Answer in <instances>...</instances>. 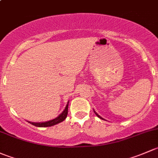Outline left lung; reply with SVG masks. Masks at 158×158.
I'll list each match as a JSON object with an SVG mask.
<instances>
[{
    "mask_svg": "<svg viewBox=\"0 0 158 158\" xmlns=\"http://www.w3.org/2000/svg\"><path fill=\"white\" fill-rule=\"evenodd\" d=\"M94 113H95V114H96V115H97V117H99V118H101V119H104V118H102V117L100 116V115H99L98 114H97V113H96V112L94 111ZM104 120H105V119H104Z\"/></svg>",
    "mask_w": 158,
    "mask_h": 158,
    "instance_id": "left-lung-1",
    "label": "left lung"
}]
</instances>
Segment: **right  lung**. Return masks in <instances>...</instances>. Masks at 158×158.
Listing matches in <instances>:
<instances>
[{"mask_svg": "<svg viewBox=\"0 0 158 158\" xmlns=\"http://www.w3.org/2000/svg\"><path fill=\"white\" fill-rule=\"evenodd\" d=\"M68 103L66 105L65 109L64 110V111L61 113L58 117L54 118L52 120H49V121L47 122H43V123H32V122H28L30 124L33 125V126H36V127H49V126H55V125L58 124V123H61V122L64 121L68 115Z\"/></svg>", "mask_w": 158, "mask_h": 158, "instance_id": "obj_1", "label": "right lung"}]
</instances>
